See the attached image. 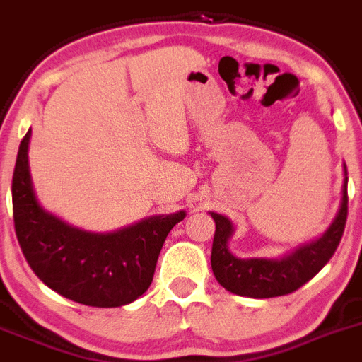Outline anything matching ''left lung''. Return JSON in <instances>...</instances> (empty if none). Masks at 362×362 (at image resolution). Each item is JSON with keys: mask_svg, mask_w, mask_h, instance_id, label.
<instances>
[{"mask_svg": "<svg viewBox=\"0 0 362 362\" xmlns=\"http://www.w3.org/2000/svg\"><path fill=\"white\" fill-rule=\"evenodd\" d=\"M346 165H344L343 200L339 212L329 230L310 245L302 246L291 255L282 259H238L228 250L232 223L221 214L211 212L216 223V234L212 241L211 264L216 280L227 291L250 298H273L289 295L309 282L334 255L343 238L346 216H349V192H346Z\"/></svg>", "mask_w": 362, "mask_h": 362, "instance_id": "left-lung-1", "label": "left lung"}]
</instances>
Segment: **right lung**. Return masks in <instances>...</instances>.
Segmentation results:
<instances>
[{
  "mask_svg": "<svg viewBox=\"0 0 362 362\" xmlns=\"http://www.w3.org/2000/svg\"><path fill=\"white\" fill-rule=\"evenodd\" d=\"M30 130L19 144L12 177L13 227L26 262L48 288L76 303L119 307L153 280L162 245L184 211L153 216L112 234L74 228L44 211L28 170Z\"/></svg>",
  "mask_w": 362,
  "mask_h": 362,
  "instance_id": "1",
  "label": "right lung"
}]
</instances>
